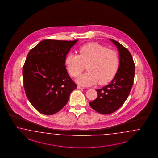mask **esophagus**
I'll return each mask as SVG.
<instances>
[{
  "label": "esophagus",
  "instance_id": "esophagus-1",
  "mask_svg": "<svg viewBox=\"0 0 158 158\" xmlns=\"http://www.w3.org/2000/svg\"><path fill=\"white\" fill-rule=\"evenodd\" d=\"M77 89H85V87H81V85H77Z\"/></svg>",
  "mask_w": 158,
  "mask_h": 158
}]
</instances>
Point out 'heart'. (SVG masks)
<instances>
[{"instance_id": "obj_1", "label": "heart", "mask_w": 158, "mask_h": 158, "mask_svg": "<svg viewBox=\"0 0 158 158\" xmlns=\"http://www.w3.org/2000/svg\"><path fill=\"white\" fill-rule=\"evenodd\" d=\"M79 54L69 53L66 56L65 65L73 77H77L87 64L88 72L77 79L78 83L91 86L99 83L104 85L111 81L119 65L118 55L97 43H91L81 47Z\"/></svg>"}]
</instances>
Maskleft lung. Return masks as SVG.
I'll return each mask as SVG.
<instances>
[{"mask_svg": "<svg viewBox=\"0 0 158 158\" xmlns=\"http://www.w3.org/2000/svg\"><path fill=\"white\" fill-rule=\"evenodd\" d=\"M119 54V66L115 77L108 85L96 89L98 96L89 102L91 107L102 114H110L124 104L131 91L135 76V64L126 48L114 39Z\"/></svg>", "mask_w": 158, "mask_h": 158, "instance_id": "1", "label": "left lung"}]
</instances>
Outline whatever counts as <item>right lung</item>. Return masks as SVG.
Here are the masks:
<instances>
[{"instance_id":"right-lung-1","label":"right lung","mask_w":158,"mask_h":158,"mask_svg":"<svg viewBox=\"0 0 158 158\" xmlns=\"http://www.w3.org/2000/svg\"><path fill=\"white\" fill-rule=\"evenodd\" d=\"M77 41L44 40L27 55L23 68L24 89L28 99L40 113L51 115L59 111L77 89L67 73L65 59Z\"/></svg>"}]
</instances>
